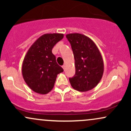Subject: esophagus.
I'll list each match as a JSON object with an SVG mask.
<instances>
[{"label":"esophagus","instance_id":"34e87169","mask_svg":"<svg viewBox=\"0 0 131 131\" xmlns=\"http://www.w3.org/2000/svg\"><path fill=\"white\" fill-rule=\"evenodd\" d=\"M62 68H63L64 70H65V68H66V65H65V64H64V65H63V66H62Z\"/></svg>","mask_w":131,"mask_h":131}]
</instances>
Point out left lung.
I'll return each instance as SVG.
<instances>
[{
  "label": "left lung",
  "instance_id": "left-lung-1",
  "mask_svg": "<svg viewBox=\"0 0 131 131\" xmlns=\"http://www.w3.org/2000/svg\"><path fill=\"white\" fill-rule=\"evenodd\" d=\"M74 57L76 73L70 78L71 85L79 92L94 89L103 76L104 64L100 50L91 39L79 33L66 35Z\"/></svg>",
  "mask_w": 131,
  "mask_h": 131
}]
</instances>
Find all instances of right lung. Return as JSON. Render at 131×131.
<instances>
[{
  "mask_svg": "<svg viewBox=\"0 0 131 131\" xmlns=\"http://www.w3.org/2000/svg\"><path fill=\"white\" fill-rule=\"evenodd\" d=\"M63 36L60 33L45 34L28 49L22 63V75L26 84L35 92L43 95L50 92L57 75L63 71L52 52L53 46Z\"/></svg>",
  "mask_w": 131,
  "mask_h": 131,
  "instance_id": "right-lung-1",
  "label": "right lung"
}]
</instances>
